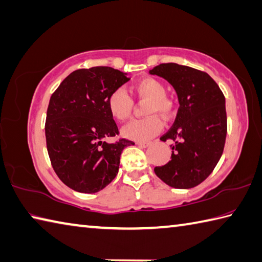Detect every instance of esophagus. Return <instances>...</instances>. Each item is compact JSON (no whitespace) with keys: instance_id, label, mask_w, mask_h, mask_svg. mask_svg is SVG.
Returning <instances> with one entry per match:
<instances>
[{"instance_id":"esophagus-1","label":"esophagus","mask_w":262,"mask_h":262,"mask_svg":"<svg viewBox=\"0 0 262 262\" xmlns=\"http://www.w3.org/2000/svg\"><path fill=\"white\" fill-rule=\"evenodd\" d=\"M137 145H140L142 147H146L150 145V142H137Z\"/></svg>"}]
</instances>
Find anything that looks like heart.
Masks as SVG:
<instances>
[{
	"instance_id": "b5f03b06",
	"label": "heart",
	"mask_w": 262,
	"mask_h": 262,
	"mask_svg": "<svg viewBox=\"0 0 262 262\" xmlns=\"http://www.w3.org/2000/svg\"><path fill=\"white\" fill-rule=\"evenodd\" d=\"M133 92L139 99L149 101L145 106V115L149 117L127 123L122 128V135L129 140L147 141L158 134L164 126L159 117L152 115H159L167 120L174 112V102L166 96L165 84L152 77H146L135 82ZM107 108L116 120L122 122L130 118L134 102L125 89L118 88L108 96Z\"/></svg>"
}]
</instances>
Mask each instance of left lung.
<instances>
[{
    "label": "left lung",
    "mask_w": 262,
    "mask_h": 262,
    "mask_svg": "<svg viewBox=\"0 0 262 262\" xmlns=\"http://www.w3.org/2000/svg\"><path fill=\"white\" fill-rule=\"evenodd\" d=\"M177 90L180 107L170 129L160 137L172 140V157L155 167L166 184L193 188L208 178L220 160L227 136L226 99L206 72L177 63H164L150 71Z\"/></svg>",
    "instance_id": "left-lung-1"
}]
</instances>
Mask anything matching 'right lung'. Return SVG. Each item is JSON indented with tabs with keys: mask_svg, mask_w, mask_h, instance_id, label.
I'll return each mask as SVG.
<instances>
[{
	"mask_svg": "<svg viewBox=\"0 0 262 262\" xmlns=\"http://www.w3.org/2000/svg\"><path fill=\"white\" fill-rule=\"evenodd\" d=\"M130 78L108 66L79 69L51 95L47 110L46 141L52 168L75 191L97 192L117 177L120 155L134 142L119 139L107 108L113 90Z\"/></svg>",
	"mask_w": 262,
	"mask_h": 262,
	"instance_id": "right-lung-1",
	"label": "right lung"
}]
</instances>
